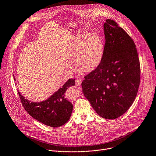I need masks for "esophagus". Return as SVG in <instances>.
Instances as JSON below:
<instances>
[{
	"instance_id": "obj_1",
	"label": "esophagus",
	"mask_w": 156,
	"mask_h": 156,
	"mask_svg": "<svg viewBox=\"0 0 156 156\" xmlns=\"http://www.w3.org/2000/svg\"><path fill=\"white\" fill-rule=\"evenodd\" d=\"M81 82H82V81L81 80H76L75 81V84L76 86H80L81 84Z\"/></svg>"
}]
</instances>
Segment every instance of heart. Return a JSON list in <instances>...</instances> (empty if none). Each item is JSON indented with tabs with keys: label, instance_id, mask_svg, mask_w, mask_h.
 <instances>
[{
	"label": "heart",
	"instance_id": "obj_1",
	"mask_svg": "<svg viewBox=\"0 0 156 156\" xmlns=\"http://www.w3.org/2000/svg\"><path fill=\"white\" fill-rule=\"evenodd\" d=\"M104 52V43L101 37L94 33H80L76 34L69 45L66 57L70 62H75L78 70L89 73L100 64ZM67 69H73L71 64Z\"/></svg>",
	"mask_w": 156,
	"mask_h": 156
}]
</instances>
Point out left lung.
I'll use <instances>...</instances> for the list:
<instances>
[{
  "mask_svg": "<svg viewBox=\"0 0 156 156\" xmlns=\"http://www.w3.org/2000/svg\"><path fill=\"white\" fill-rule=\"evenodd\" d=\"M104 23L105 44L99 66L84 76L83 94L100 117L115 119L133 105L140 85V65L135 43L113 20Z\"/></svg>",
  "mask_w": 156,
  "mask_h": 156,
  "instance_id": "obj_1",
  "label": "left lung"
}]
</instances>
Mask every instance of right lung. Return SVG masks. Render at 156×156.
I'll list each match as a JSON object with an SVG mask.
<instances>
[{
  "instance_id": "right-lung-1",
  "label": "right lung",
  "mask_w": 156,
  "mask_h": 156,
  "mask_svg": "<svg viewBox=\"0 0 156 156\" xmlns=\"http://www.w3.org/2000/svg\"><path fill=\"white\" fill-rule=\"evenodd\" d=\"M75 79H69L62 87L42 102L30 101L19 91L18 94L23 107L33 119L47 126L57 128L64 125L70 118L73 106L65 98L64 94L69 87L75 86Z\"/></svg>"
}]
</instances>
